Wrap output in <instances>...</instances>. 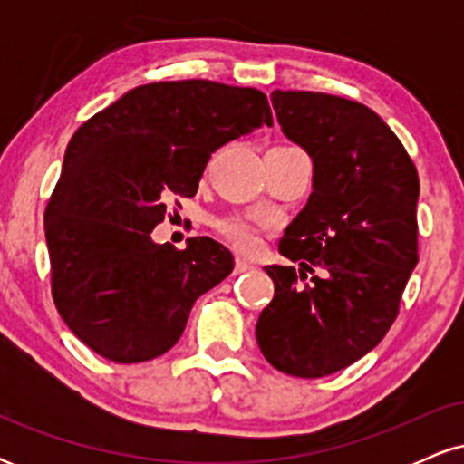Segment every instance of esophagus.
<instances>
[{
  "instance_id": "esophagus-1",
  "label": "esophagus",
  "mask_w": 464,
  "mask_h": 464,
  "mask_svg": "<svg viewBox=\"0 0 464 464\" xmlns=\"http://www.w3.org/2000/svg\"><path fill=\"white\" fill-rule=\"evenodd\" d=\"M246 270H253V264L246 262V259L237 257V259H236V275H239V273H246Z\"/></svg>"
}]
</instances>
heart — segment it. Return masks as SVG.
Returning a JSON list of instances; mask_svg holds the SVG:
<instances>
[{
	"mask_svg": "<svg viewBox=\"0 0 464 464\" xmlns=\"http://www.w3.org/2000/svg\"><path fill=\"white\" fill-rule=\"evenodd\" d=\"M216 228L218 233H220L227 242H231L237 250L253 253V250L259 246V236H262L264 225H259V222L244 216H228L218 220Z\"/></svg>",
	"mask_w": 464,
	"mask_h": 464,
	"instance_id": "heart-1",
	"label": "heart"
}]
</instances>
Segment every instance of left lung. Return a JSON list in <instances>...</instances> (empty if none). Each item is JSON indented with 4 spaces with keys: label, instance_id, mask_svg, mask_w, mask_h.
Here are the masks:
<instances>
[{
    "label": "left lung",
    "instance_id": "obj_1",
    "mask_svg": "<svg viewBox=\"0 0 464 464\" xmlns=\"http://www.w3.org/2000/svg\"><path fill=\"white\" fill-rule=\"evenodd\" d=\"M270 100L312 157L314 189L279 242L292 264L266 266L275 296L255 334L276 371L314 380L358 362L395 323L419 262V174L369 106L281 89Z\"/></svg>",
    "mask_w": 464,
    "mask_h": 464
}]
</instances>
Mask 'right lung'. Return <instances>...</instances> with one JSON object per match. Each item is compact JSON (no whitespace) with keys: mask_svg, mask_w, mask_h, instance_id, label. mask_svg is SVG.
Segmentation results:
<instances>
[{"mask_svg":"<svg viewBox=\"0 0 464 464\" xmlns=\"http://www.w3.org/2000/svg\"><path fill=\"white\" fill-rule=\"evenodd\" d=\"M273 126L257 89L211 80L150 82L89 117L69 141L45 207L52 299L102 358L137 364L179 343L196 299L233 270L211 237L154 244L168 202L198 191L227 141Z\"/></svg>","mask_w":464,"mask_h":464,"instance_id":"obj_1","label":"right lung"}]
</instances>
